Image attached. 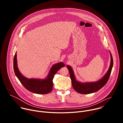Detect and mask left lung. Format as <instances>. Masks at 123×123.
I'll return each instance as SVG.
<instances>
[{
  "label": "left lung",
  "instance_id": "1",
  "mask_svg": "<svg viewBox=\"0 0 123 123\" xmlns=\"http://www.w3.org/2000/svg\"><path fill=\"white\" fill-rule=\"evenodd\" d=\"M111 53V52H110ZM111 65L107 74L105 75L100 80L96 82H92V83H81L75 80L74 72L71 67L69 66H67V68H68L70 77H71L72 80V84L73 87L77 92L81 94H90L93 92H95L100 90L101 88L106 84L108 81L109 78L110 77L111 70L113 67V58L111 53Z\"/></svg>",
  "mask_w": 123,
  "mask_h": 123
}]
</instances>
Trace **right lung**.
Returning <instances> with one entry per match:
<instances>
[{
  "label": "right lung",
  "mask_w": 123,
  "mask_h": 123,
  "mask_svg": "<svg viewBox=\"0 0 123 123\" xmlns=\"http://www.w3.org/2000/svg\"><path fill=\"white\" fill-rule=\"evenodd\" d=\"M65 67L62 62H60L52 66L47 78L44 80L37 79H28L23 76L17 68L16 52L13 58V69L15 75L23 86L29 91L40 94H47L51 92L53 87V80L55 75L62 67Z\"/></svg>",
  "instance_id": "add662e5"
}]
</instances>
